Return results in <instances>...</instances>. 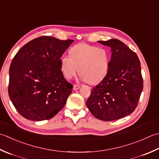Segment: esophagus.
Returning <instances> with one entry per match:
<instances>
[{
    "instance_id": "1",
    "label": "esophagus",
    "mask_w": 159,
    "mask_h": 159,
    "mask_svg": "<svg viewBox=\"0 0 159 159\" xmlns=\"http://www.w3.org/2000/svg\"><path fill=\"white\" fill-rule=\"evenodd\" d=\"M79 88H80V86L78 85H74V87H73L74 90H77V89H79Z\"/></svg>"
}]
</instances>
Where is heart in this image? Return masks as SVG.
<instances>
[{
	"label": "heart",
	"instance_id": "1",
	"mask_svg": "<svg viewBox=\"0 0 159 159\" xmlns=\"http://www.w3.org/2000/svg\"><path fill=\"white\" fill-rule=\"evenodd\" d=\"M60 63L62 72L67 79L75 76L79 68L80 79L90 84H96L107 75L110 56L104 48L80 43L71 48L70 56H62Z\"/></svg>",
	"mask_w": 159,
	"mask_h": 159
}]
</instances>
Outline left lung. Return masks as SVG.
<instances>
[{"label":"left lung","mask_w":159,"mask_h":159,"mask_svg":"<svg viewBox=\"0 0 159 159\" xmlns=\"http://www.w3.org/2000/svg\"><path fill=\"white\" fill-rule=\"evenodd\" d=\"M99 43L111 48L107 75L91 91L87 107L98 119L110 121L132 113L138 105L143 82L137 55L120 40Z\"/></svg>","instance_id":"8db88e82"}]
</instances>
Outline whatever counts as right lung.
<instances>
[{
  "label": "right lung",
  "instance_id": "1",
  "mask_svg": "<svg viewBox=\"0 0 159 159\" xmlns=\"http://www.w3.org/2000/svg\"><path fill=\"white\" fill-rule=\"evenodd\" d=\"M74 41L40 37L15 55L9 67L8 93L21 116L34 121L48 120L65 106L73 85L65 79L60 60Z\"/></svg>",
  "mask_w": 159,
  "mask_h": 159
}]
</instances>
